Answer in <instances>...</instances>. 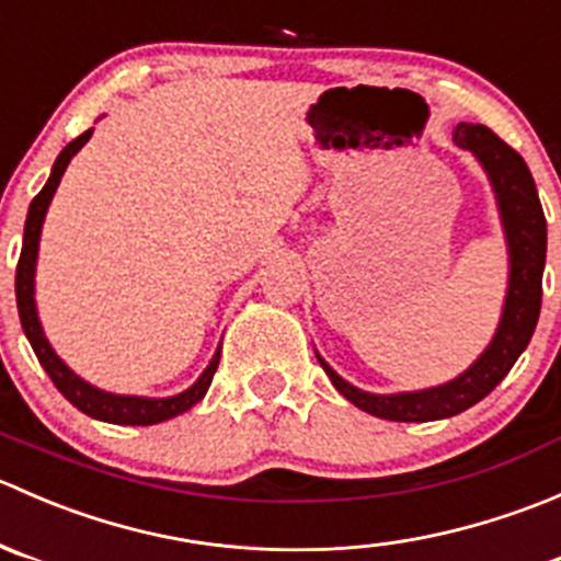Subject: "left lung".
I'll list each match as a JSON object with an SVG mask.
<instances>
[{"mask_svg":"<svg viewBox=\"0 0 561 561\" xmlns=\"http://www.w3.org/2000/svg\"><path fill=\"white\" fill-rule=\"evenodd\" d=\"M454 144L478 157L483 171L489 173L491 186H494L496 206H500L502 228H505L507 239V254H511V279H507L505 307H502L500 328H496L494 339L483 350V355L463 375L437 388L388 396L366 393V390L342 380L317 355L325 375L331 377L333 388L344 399L353 401L358 410L386 417V421H439V417L458 415V412L478 404L480 399H485L491 390L505 380V375L513 369L518 355L529 344L537 317H540L542 265H546V214H542L540 197H537L535 179H531L522 154L483 124L461 122L454 129Z\"/></svg>","mask_w":561,"mask_h":561,"instance_id":"1","label":"left lung"}]
</instances>
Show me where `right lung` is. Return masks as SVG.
<instances>
[{
    "instance_id": "add662e5",
    "label": "right lung",
    "mask_w": 561,
    "mask_h": 561,
    "mask_svg": "<svg viewBox=\"0 0 561 561\" xmlns=\"http://www.w3.org/2000/svg\"><path fill=\"white\" fill-rule=\"evenodd\" d=\"M94 129H87L83 135H78L76 140L61 149V154L56 157L54 171L50 179L45 181L43 190L37 192L35 201H32L30 214H26L24 225V247H21L19 268H15V301H19V317L21 325H24L26 339H30L32 350H35L37 360L43 364V369L48 371V377L54 380V386L59 388V393L70 401L72 407H78L81 412H87L89 417H98L105 423H118V426H151V423H162L168 417L181 415L190 407H195L197 401L206 396L208 386L214 380V371L219 366V353L222 347H217L211 364L206 366L197 382L192 388H186L184 393L168 396V399H146V396H116L89 386L87 380L70 371V366H65V360L54 353V347L45 339L43 325H39L37 307H35V265H37V244H39V230H43L45 211H48V203L54 197L56 186H59L61 175H65L67 165H70L72 157L81 151V146L92 138Z\"/></svg>"
}]
</instances>
